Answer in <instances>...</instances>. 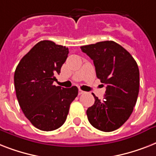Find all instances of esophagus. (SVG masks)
<instances>
[{"mask_svg": "<svg viewBox=\"0 0 156 156\" xmlns=\"http://www.w3.org/2000/svg\"><path fill=\"white\" fill-rule=\"evenodd\" d=\"M84 91H83V90H78V95H83V94H84Z\"/></svg>", "mask_w": 156, "mask_h": 156, "instance_id": "34e87169", "label": "esophagus"}]
</instances>
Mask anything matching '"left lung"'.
I'll return each instance as SVG.
<instances>
[{
  "instance_id": "obj_1",
  "label": "left lung",
  "mask_w": 156,
  "mask_h": 156,
  "mask_svg": "<svg viewBox=\"0 0 156 156\" xmlns=\"http://www.w3.org/2000/svg\"><path fill=\"white\" fill-rule=\"evenodd\" d=\"M93 60L96 76L106 85L103 100L94 94L95 104L88 108L89 122L97 129L111 132L120 128L130 116L139 91V69L130 53L114 41L82 46Z\"/></svg>"
}]
</instances>
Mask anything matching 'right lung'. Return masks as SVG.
<instances>
[{
    "label": "right lung",
    "mask_w": 156,
    "mask_h": 156,
    "mask_svg": "<svg viewBox=\"0 0 156 156\" xmlns=\"http://www.w3.org/2000/svg\"><path fill=\"white\" fill-rule=\"evenodd\" d=\"M66 46L43 40L21 59L14 72V87L18 104L26 117L37 129L52 131L66 120L70 104L77 97V87L53 85L55 74L68 56Z\"/></svg>",
    "instance_id": "1"
}]
</instances>
